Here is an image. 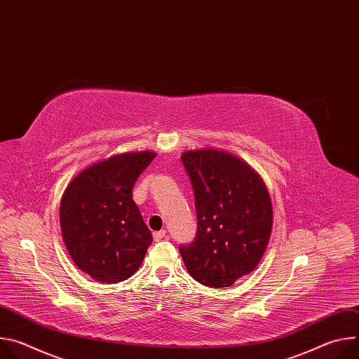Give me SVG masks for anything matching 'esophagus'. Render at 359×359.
<instances>
[{"label":"esophagus","instance_id":"esophagus-1","mask_svg":"<svg viewBox=\"0 0 359 359\" xmlns=\"http://www.w3.org/2000/svg\"><path fill=\"white\" fill-rule=\"evenodd\" d=\"M165 236H166V230H159V231H155V233H153V238H155V241L162 240Z\"/></svg>","mask_w":359,"mask_h":359}]
</instances>
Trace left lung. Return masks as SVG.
Here are the masks:
<instances>
[{"instance_id": "left-lung-1", "label": "left lung", "mask_w": 359, "mask_h": 359, "mask_svg": "<svg viewBox=\"0 0 359 359\" xmlns=\"http://www.w3.org/2000/svg\"><path fill=\"white\" fill-rule=\"evenodd\" d=\"M194 193L196 237L179 247L190 276L203 285L230 287L262 260L273 227L269 191L248 165L215 149L184 151Z\"/></svg>"}]
</instances>
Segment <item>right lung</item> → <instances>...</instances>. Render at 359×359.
Listing matches in <instances>:
<instances>
[{
    "mask_svg": "<svg viewBox=\"0 0 359 359\" xmlns=\"http://www.w3.org/2000/svg\"><path fill=\"white\" fill-rule=\"evenodd\" d=\"M155 153H122L81 172L61 200V230L75 264L99 283L137 271L151 234L132 190Z\"/></svg>",
    "mask_w": 359,
    "mask_h": 359,
    "instance_id": "add662e5",
    "label": "right lung"
}]
</instances>
